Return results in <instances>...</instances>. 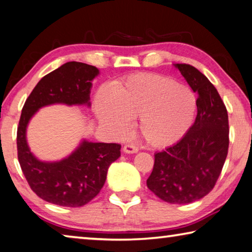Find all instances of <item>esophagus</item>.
<instances>
[{"instance_id":"obj_1","label":"esophagus","mask_w":252,"mask_h":252,"mask_svg":"<svg viewBox=\"0 0 252 252\" xmlns=\"http://www.w3.org/2000/svg\"><path fill=\"white\" fill-rule=\"evenodd\" d=\"M139 151V149L136 148L133 143H127L123 147V152L126 153H136Z\"/></svg>"}]
</instances>
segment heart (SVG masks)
Here are the masks:
<instances>
[{
  "mask_svg": "<svg viewBox=\"0 0 252 252\" xmlns=\"http://www.w3.org/2000/svg\"><path fill=\"white\" fill-rule=\"evenodd\" d=\"M99 122L111 134L125 136L131 119L138 118V131L149 147L172 146L192 126L197 96L189 87L167 76L151 73L131 75L111 88L102 89L94 99Z\"/></svg>",
  "mask_w": 252,
  "mask_h": 252,
  "instance_id": "obj_1",
  "label": "heart"
}]
</instances>
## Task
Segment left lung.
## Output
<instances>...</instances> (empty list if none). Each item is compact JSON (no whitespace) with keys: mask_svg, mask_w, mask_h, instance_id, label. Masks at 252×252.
I'll use <instances>...</instances> for the list:
<instances>
[{"mask_svg":"<svg viewBox=\"0 0 252 252\" xmlns=\"http://www.w3.org/2000/svg\"><path fill=\"white\" fill-rule=\"evenodd\" d=\"M193 92L198 113L186 135L155 155L147 186L157 197L173 204L197 201L215 187L228 155V112L218 91L190 64H174Z\"/></svg>","mask_w":252,"mask_h":252,"instance_id":"obj_1","label":"left lung"}]
</instances>
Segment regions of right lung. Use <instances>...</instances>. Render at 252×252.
Returning <instances> with one entry per match:
<instances>
[{
    "label": "right lung",
    "instance_id": "add662e5",
    "mask_svg": "<svg viewBox=\"0 0 252 252\" xmlns=\"http://www.w3.org/2000/svg\"><path fill=\"white\" fill-rule=\"evenodd\" d=\"M99 73L93 65L67 62L43 76L24 103L16 138L19 162L31 189L50 203L78 208L90 202L103 187L110 164L121 156L120 144L83 140L64 159L41 161L27 141L29 122L43 106H90L92 81Z\"/></svg>",
    "mask_w": 252,
    "mask_h": 252
}]
</instances>
